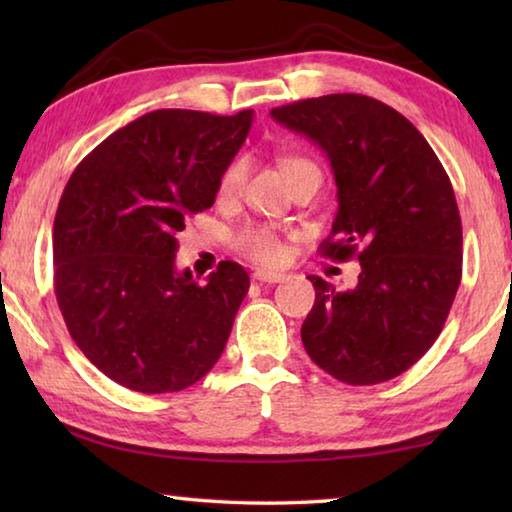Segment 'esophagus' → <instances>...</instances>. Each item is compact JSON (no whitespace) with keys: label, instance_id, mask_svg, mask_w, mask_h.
Here are the masks:
<instances>
[{"label":"esophagus","instance_id":"1","mask_svg":"<svg viewBox=\"0 0 512 512\" xmlns=\"http://www.w3.org/2000/svg\"><path fill=\"white\" fill-rule=\"evenodd\" d=\"M253 277L257 282H268V284H275V282L284 280L282 273H273V271H255Z\"/></svg>","mask_w":512,"mask_h":512}]
</instances>
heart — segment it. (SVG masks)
<instances>
[{"label":"heart","mask_w":512,"mask_h":512,"mask_svg":"<svg viewBox=\"0 0 512 512\" xmlns=\"http://www.w3.org/2000/svg\"><path fill=\"white\" fill-rule=\"evenodd\" d=\"M305 169H318V167L311 160L300 158V155H289V158L282 160V171H284V176H287V180L298 176V173ZM248 171H250V162H248V158H244V155H239V158L232 160L228 167H225V171L221 173L219 196L235 198L246 183ZM237 248L241 255H246L248 259H253V262L266 264V266L282 262V257H284L282 239L277 237L275 230L266 228V225H253V228L241 230L237 235Z\"/></svg>","instance_id":"b5f03b06"}]
</instances>
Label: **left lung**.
Listing matches in <instances>:
<instances>
[{
  "instance_id": "8db88e82",
  "label": "left lung",
  "mask_w": 512,
  "mask_h": 512,
  "mask_svg": "<svg viewBox=\"0 0 512 512\" xmlns=\"http://www.w3.org/2000/svg\"><path fill=\"white\" fill-rule=\"evenodd\" d=\"M271 117L327 155L339 210L323 255L350 259L354 289L309 275L300 336L318 368L352 386L409 370L443 329L461 284L463 228L452 183L409 119L363 94H327Z\"/></svg>"
}]
</instances>
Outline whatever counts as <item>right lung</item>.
<instances>
[{
	"label": "right lung",
	"mask_w": 512,
	"mask_h": 512,
	"mask_svg": "<svg viewBox=\"0 0 512 512\" xmlns=\"http://www.w3.org/2000/svg\"><path fill=\"white\" fill-rule=\"evenodd\" d=\"M253 110H153L85 155L54 219V289L65 325L103 375L176 393L219 361L250 277L221 262L205 284L178 271V232L214 205Z\"/></svg>",
	"instance_id": "1"
}]
</instances>
